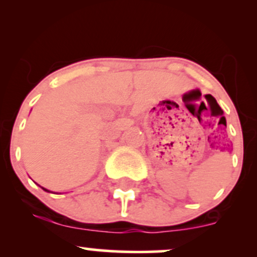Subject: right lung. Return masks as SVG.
Wrapping results in <instances>:
<instances>
[{"mask_svg": "<svg viewBox=\"0 0 257 257\" xmlns=\"http://www.w3.org/2000/svg\"><path fill=\"white\" fill-rule=\"evenodd\" d=\"M43 190H44V191H48V190H46V188H43Z\"/></svg>", "mask_w": 257, "mask_h": 257, "instance_id": "add662e5", "label": "right lung"}]
</instances>
